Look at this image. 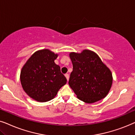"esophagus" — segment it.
I'll return each instance as SVG.
<instances>
[{
    "label": "esophagus",
    "instance_id": "34e87169",
    "mask_svg": "<svg viewBox=\"0 0 135 135\" xmlns=\"http://www.w3.org/2000/svg\"><path fill=\"white\" fill-rule=\"evenodd\" d=\"M65 76L67 81H69V74H65Z\"/></svg>",
    "mask_w": 135,
    "mask_h": 135
}]
</instances>
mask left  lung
Instances as JSON below:
<instances>
[{
    "label": "left lung",
    "instance_id": "1",
    "mask_svg": "<svg viewBox=\"0 0 135 135\" xmlns=\"http://www.w3.org/2000/svg\"><path fill=\"white\" fill-rule=\"evenodd\" d=\"M73 71L69 84L79 99L91 104L105 98L112 84L110 70L98 54L89 50L71 52Z\"/></svg>",
    "mask_w": 135,
    "mask_h": 135
}]
</instances>
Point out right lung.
I'll return each mask as SVG.
<instances>
[{
	"instance_id": "add662e5",
	"label": "right lung",
	"mask_w": 135,
	"mask_h": 135,
	"mask_svg": "<svg viewBox=\"0 0 135 135\" xmlns=\"http://www.w3.org/2000/svg\"><path fill=\"white\" fill-rule=\"evenodd\" d=\"M58 54L49 49L37 51L23 66L20 81L23 89L30 98L44 102L52 99L66 83L60 67L54 60Z\"/></svg>"
}]
</instances>
